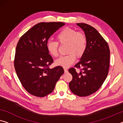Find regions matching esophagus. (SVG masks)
<instances>
[{"mask_svg":"<svg viewBox=\"0 0 123 123\" xmlns=\"http://www.w3.org/2000/svg\"><path fill=\"white\" fill-rule=\"evenodd\" d=\"M64 72H65V73H68V69H66V68H64Z\"/></svg>","mask_w":123,"mask_h":123,"instance_id":"obj_1","label":"esophagus"}]
</instances>
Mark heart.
Wrapping results in <instances>:
<instances>
[{
    "label": "heart",
    "instance_id": "b5f03b06",
    "mask_svg": "<svg viewBox=\"0 0 123 123\" xmlns=\"http://www.w3.org/2000/svg\"><path fill=\"white\" fill-rule=\"evenodd\" d=\"M60 44H67V53L66 55L61 56L55 61L56 65L65 68L73 64L77 57H80L86 49L87 38L82 32L70 27H66L62 30L56 36ZM59 43L56 41H49L47 43V48L49 53L53 56L58 55Z\"/></svg>",
    "mask_w": 123,
    "mask_h": 123
}]
</instances>
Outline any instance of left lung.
<instances>
[{
    "label": "left lung",
    "mask_w": 123,
    "mask_h": 123,
    "mask_svg": "<svg viewBox=\"0 0 123 123\" xmlns=\"http://www.w3.org/2000/svg\"><path fill=\"white\" fill-rule=\"evenodd\" d=\"M76 24L84 31L87 47L80 61L75 65V68H81L80 72L73 68L69 69L73 76L69 88L76 95L85 97L97 91L106 79L110 50L107 42L94 27L84 23Z\"/></svg>",
    "instance_id": "left-lung-1"
}]
</instances>
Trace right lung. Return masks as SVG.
<instances>
[{
	"instance_id": "1",
	"label": "right lung",
	"mask_w": 123,
	"mask_h": 123,
	"mask_svg": "<svg viewBox=\"0 0 123 123\" xmlns=\"http://www.w3.org/2000/svg\"><path fill=\"white\" fill-rule=\"evenodd\" d=\"M65 24L40 22L22 35L17 44L14 67L25 89L33 96L50 94L64 72L60 66L50 69L53 59L47 48L48 39Z\"/></svg>"
}]
</instances>
